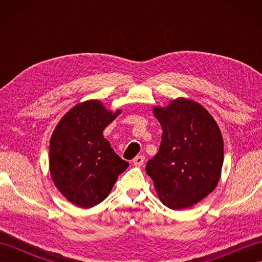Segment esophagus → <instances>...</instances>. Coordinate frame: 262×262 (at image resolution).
<instances>
[{
    "label": "esophagus",
    "instance_id": "34e87169",
    "mask_svg": "<svg viewBox=\"0 0 262 262\" xmlns=\"http://www.w3.org/2000/svg\"><path fill=\"white\" fill-rule=\"evenodd\" d=\"M144 160H145V158H144L143 155H137V157L133 160V163L136 166H141L144 163Z\"/></svg>",
    "mask_w": 262,
    "mask_h": 262
}]
</instances>
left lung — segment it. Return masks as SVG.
<instances>
[{
	"label": "left lung",
	"instance_id": "left-lung-1",
	"mask_svg": "<svg viewBox=\"0 0 262 262\" xmlns=\"http://www.w3.org/2000/svg\"><path fill=\"white\" fill-rule=\"evenodd\" d=\"M162 126V141L146 164L163 205L185 209L199 203L220 181L224 143L215 119L202 104L186 98L168 107H154Z\"/></svg>",
	"mask_w": 262,
	"mask_h": 262
}]
</instances>
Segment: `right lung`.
I'll use <instances>...</instances> for the list:
<instances>
[{
    "instance_id": "obj_1",
    "label": "right lung",
    "mask_w": 262,
    "mask_h": 262,
    "mask_svg": "<svg viewBox=\"0 0 262 262\" xmlns=\"http://www.w3.org/2000/svg\"><path fill=\"white\" fill-rule=\"evenodd\" d=\"M99 100L76 104L59 120L51 137L49 170L63 196L90 208L108 197L118 176L129 163L120 159L103 137L117 116Z\"/></svg>"
}]
</instances>
